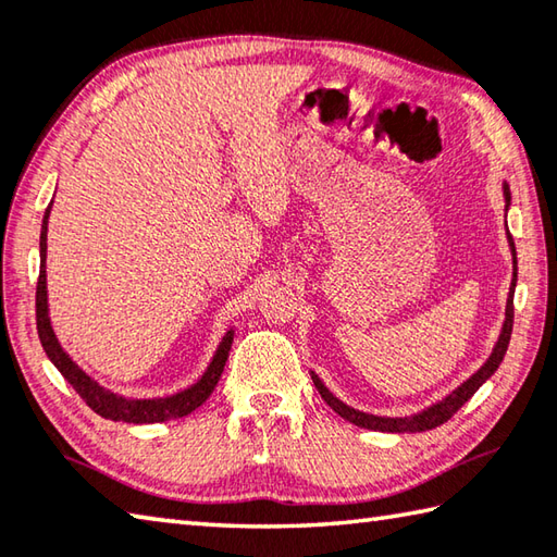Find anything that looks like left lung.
<instances>
[{
    "label": "left lung",
    "mask_w": 557,
    "mask_h": 557,
    "mask_svg": "<svg viewBox=\"0 0 557 557\" xmlns=\"http://www.w3.org/2000/svg\"><path fill=\"white\" fill-rule=\"evenodd\" d=\"M509 185H505V202L509 207ZM509 238V246H511V258H515V280H511V287H509V297H507V309H505V325H503V333H499L497 337V345L493 355L487 357V362L478 369V372L466 379L463 384L451 391L449 396L442 398L440 403H434V406H430L428 410L418 412V416H410V418H381V416H369V412H362V410H355L350 406H345L343 400H337L329 388L323 386V381L315 376L311 372V379H313V386L319 388L321 398L329 403V406L337 412V416L345 418L347 422L357 424V428H364V430H374V432H428V430H434L440 428V424H444L446 420H449L456 410H459L463 403L471 398L478 388H481L485 381L493 376L497 372L499 362H503L505 355H507V345H509V337H511V323H515V287H517V248H515V238H511V234H507Z\"/></svg>",
    "instance_id": "obj_1"
}]
</instances>
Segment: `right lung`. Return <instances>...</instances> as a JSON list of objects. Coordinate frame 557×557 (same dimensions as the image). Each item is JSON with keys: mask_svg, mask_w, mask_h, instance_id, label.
<instances>
[{"mask_svg": "<svg viewBox=\"0 0 557 557\" xmlns=\"http://www.w3.org/2000/svg\"><path fill=\"white\" fill-rule=\"evenodd\" d=\"M48 205L46 216H42L40 226V275H38V289H36V323H38V337L42 343V350H46L50 362L60 369V374L70 381L72 388L84 398L86 406H89L98 416L106 420L115 422H133V424H149V422H166L190 416L195 408H200L202 403L210 398V394L220 381L228 350H232L234 343V331H226L222 337L220 347L212 357L207 372L198 379V384L188 386L178 394L166 396V398H125L117 396L113 391L103 388L98 381H94L84 369L72 362V357L62 350L58 343V335L52 331L50 315H48V285H46V250H48V216H50Z\"/></svg>", "mask_w": 557, "mask_h": 557, "instance_id": "obj_1", "label": "right lung"}]
</instances>
